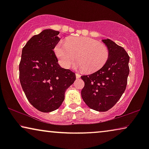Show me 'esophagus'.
Listing matches in <instances>:
<instances>
[{
    "mask_svg": "<svg viewBox=\"0 0 149 149\" xmlns=\"http://www.w3.org/2000/svg\"><path fill=\"white\" fill-rule=\"evenodd\" d=\"M76 77H77V79H79L81 77V75L78 74V73H76Z\"/></svg>",
    "mask_w": 149,
    "mask_h": 149,
    "instance_id": "esophagus-1",
    "label": "esophagus"
}]
</instances>
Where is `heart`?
Returning <instances> with one entry per match:
<instances>
[{"label": "heart", "instance_id": "1", "mask_svg": "<svg viewBox=\"0 0 149 149\" xmlns=\"http://www.w3.org/2000/svg\"><path fill=\"white\" fill-rule=\"evenodd\" d=\"M56 54L60 64L69 68L77 64L87 73L97 71L104 66L109 58L105 45L88 37H74L60 42L56 47Z\"/></svg>", "mask_w": 149, "mask_h": 149}]
</instances>
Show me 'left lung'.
Instances as JSON below:
<instances>
[{
    "mask_svg": "<svg viewBox=\"0 0 149 149\" xmlns=\"http://www.w3.org/2000/svg\"><path fill=\"white\" fill-rule=\"evenodd\" d=\"M109 50V58L102 68L81 79L85 86L81 96L85 104L95 111L105 112L119 101L127 86L130 56L121 46L109 39L102 40Z\"/></svg>",
    "mask_w": 149,
    "mask_h": 149,
    "instance_id": "1",
    "label": "left lung"
}]
</instances>
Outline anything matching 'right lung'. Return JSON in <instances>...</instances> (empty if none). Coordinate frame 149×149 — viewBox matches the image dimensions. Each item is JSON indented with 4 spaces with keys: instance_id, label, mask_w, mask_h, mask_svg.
Wrapping results in <instances>:
<instances>
[{
    "instance_id": "add662e5",
    "label": "right lung",
    "mask_w": 149,
    "mask_h": 149,
    "mask_svg": "<svg viewBox=\"0 0 149 149\" xmlns=\"http://www.w3.org/2000/svg\"><path fill=\"white\" fill-rule=\"evenodd\" d=\"M59 33L45 30L32 36L22 49L20 83L29 102L42 113L58 109L65 91L76 79L74 72L58 64L54 49L60 40Z\"/></svg>"
}]
</instances>
